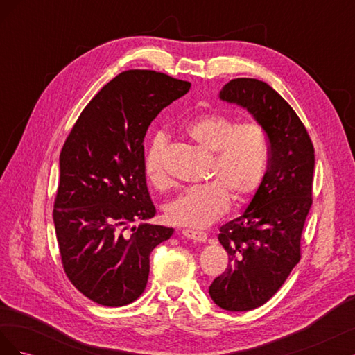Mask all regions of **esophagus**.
Masks as SVG:
<instances>
[{
    "label": "esophagus",
    "instance_id": "34e87169",
    "mask_svg": "<svg viewBox=\"0 0 355 355\" xmlns=\"http://www.w3.org/2000/svg\"><path fill=\"white\" fill-rule=\"evenodd\" d=\"M182 234H184L187 239L196 240V241H200V243H204V241L207 240V234L204 232V231H197V230H182Z\"/></svg>",
    "mask_w": 355,
    "mask_h": 355
}]
</instances>
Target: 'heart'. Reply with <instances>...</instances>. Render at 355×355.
<instances>
[{
    "mask_svg": "<svg viewBox=\"0 0 355 355\" xmlns=\"http://www.w3.org/2000/svg\"><path fill=\"white\" fill-rule=\"evenodd\" d=\"M185 132L192 142L211 153L207 184L185 189L166 206L168 222L180 227H206L230 207V198L243 204L259 189L270 158L266 130L261 123L237 124L220 112L200 115L189 121ZM167 139L158 133L145 155V173L153 185L164 189L168 178L163 164Z\"/></svg>",
    "mask_w": 355,
    "mask_h": 355,
    "instance_id": "1",
    "label": "heart"
}]
</instances>
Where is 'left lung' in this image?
Segmentation results:
<instances>
[{
	"label": "left lung",
	"mask_w": 355,
	"mask_h": 355,
	"mask_svg": "<svg viewBox=\"0 0 355 355\" xmlns=\"http://www.w3.org/2000/svg\"><path fill=\"white\" fill-rule=\"evenodd\" d=\"M220 99L249 111L270 144L268 170L249 207L219 230L228 268L209 287L222 309L252 311L278 292L300 261V239L313 206L314 145L292 106L263 81L231 80Z\"/></svg>",
	"instance_id": "1"
}]
</instances>
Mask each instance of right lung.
I'll return each instance as SVG.
<instances>
[{
    "label": "right lung",
    "instance_id": "obj_1",
    "mask_svg": "<svg viewBox=\"0 0 355 355\" xmlns=\"http://www.w3.org/2000/svg\"><path fill=\"white\" fill-rule=\"evenodd\" d=\"M191 83L128 69L103 85L80 114L60 151L56 237L69 282L93 302L124 306L144 293L149 254L173 228L151 219L144 139L154 118Z\"/></svg>",
    "mask_w": 355,
    "mask_h": 355
}]
</instances>
